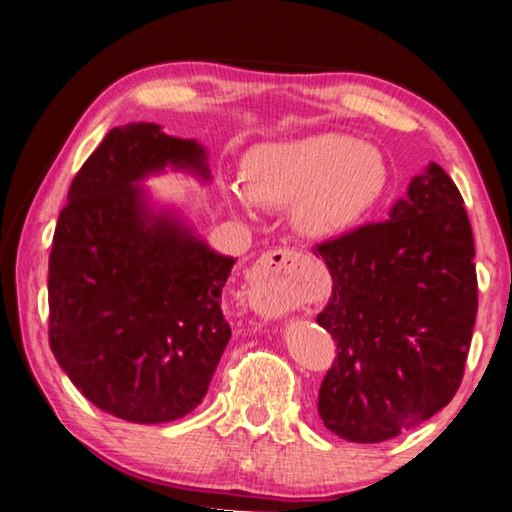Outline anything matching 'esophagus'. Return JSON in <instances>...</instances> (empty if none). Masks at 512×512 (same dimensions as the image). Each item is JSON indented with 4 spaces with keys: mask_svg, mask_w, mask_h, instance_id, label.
Segmentation results:
<instances>
[{
    "mask_svg": "<svg viewBox=\"0 0 512 512\" xmlns=\"http://www.w3.org/2000/svg\"><path fill=\"white\" fill-rule=\"evenodd\" d=\"M305 257L289 248L264 253L246 273L248 298L257 312L285 314L296 305V280Z\"/></svg>",
    "mask_w": 512,
    "mask_h": 512,
    "instance_id": "obj_1",
    "label": "esophagus"
}]
</instances>
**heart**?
<instances>
[{"mask_svg":"<svg viewBox=\"0 0 512 512\" xmlns=\"http://www.w3.org/2000/svg\"><path fill=\"white\" fill-rule=\"evenodd\" d=\"M241 184L225 182L230 205L253 202L291 207L305 237L335 239L376 212L389 186V166L376 145L351 134L319 132L250 148L241 161Z\"/></svg>","mask_w":512,"mask_h":512,"instance_id":"heart-1","label":"heart"}]
</instances>
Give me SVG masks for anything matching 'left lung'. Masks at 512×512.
<instances>
[{
  "instance_id": "1",
  "label": "left lung",
  "mask_w": 512,
  "mask_h": 512,
  "mask_svg": "<svg viewBox=\"0 0 512 512\" xmlns=\"http://www.w3.org/2000/svg\"><path fill=\"white\" fill-rule=\"evenodd\" d=\"M332 294L316 316L337 342L319 389L323 426L373 444L431 419L458 392L478 310L472 225L431 161L389 221L316 246Z\"/></svg>"
}]
</instances>
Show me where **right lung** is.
<instances>
[{
	"instance_id": "right-lung-1",
	"label": "right lung",
	"mask_w": 512,
	"mask_h": 512,
	"mask_svg": "<svg viewBox=\"0 0 512 512\" xmlns=\"http://www.w3.org/2000/svg\"><path fill=\"white\" fill-rule=\"evenodd\" d=\"M212 180L207 150L157 123L113 127L79 168L54 230L50 346L81 394L134 424H166L205 399L232 330L221 291L234 266L143 182Z\"/></svg>"
}]
</instances>
